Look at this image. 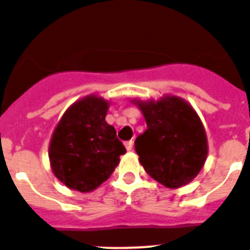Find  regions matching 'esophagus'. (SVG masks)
<instances>
[{"mask_svg": "<svg viewBox=\"0 0 250 250\" xmlns=\"http://www.w3.org/2000/svg\"><path fill=\"white\" fill-rule=\"evenodd\" d=\"M125 148H127V151H131L132 148H133V141H127L125 144Z\"/></svg>", "mask_w": 250, "mask_h": 250, "instance_id": "1", "label": "esophagus"}]
</instances>
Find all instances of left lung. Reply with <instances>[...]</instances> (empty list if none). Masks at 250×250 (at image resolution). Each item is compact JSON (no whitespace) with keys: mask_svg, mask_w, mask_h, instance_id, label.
Masks as SVG:
<instances>
[{"mask_svg":"<svg viewBox=\"0 0 250 250\" xmlns=\"http://www.w3.org/2000/svg\"><path fill=\"white\" fill-rule=\"evenodd\" d=\"M131 102L141 110L147 125L135 142L146 173L171 189L190 183L208 154L206 131L196 110L175 95Z\"/></svg>","mask_w":250,"mask_h":250,"instance_id":"obj_1","label":"left lung"}]
</instances>
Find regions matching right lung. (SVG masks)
<instances>
[{
  "instance_id": "obj_1",
  "label": "right lung",
  "mask_w": 250,
  "mask_h": 250,
  "mask_svg": "<svg viewBox=\"0 0 250 250\" xmlns=\"http://www.w3.org/2000/svg\"><path fill=\"white\" fill-rule=\"evenodd\" d=\"M110 103L87 95L67 108L50 137V167L67 188L87 193L113 174L125 147L105 121Z\"/></svg>"
}]
</instances>
